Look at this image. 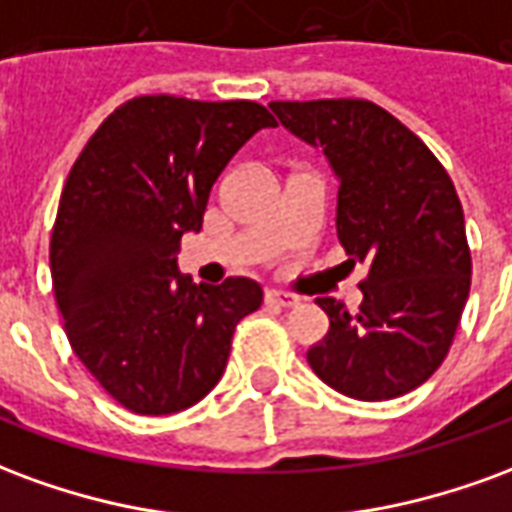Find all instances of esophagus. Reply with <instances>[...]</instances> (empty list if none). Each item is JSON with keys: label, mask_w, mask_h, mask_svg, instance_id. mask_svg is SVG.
<instances>
[{"label": "esophagus", "mask_w": 512, "mask_h": 512, "mask_svg": "<svg viewBox=\"0 0 512 512\" xmlns=\"http://www.w3.org/2000/svg\"><path fill=\"white\" fill-rule=\"evenodd\" d=\"M266 304H274V307H296L299 299L293 293H285V290H266Z\"/></svg>", "instance_id": "esophagus-1"}]
</instances>
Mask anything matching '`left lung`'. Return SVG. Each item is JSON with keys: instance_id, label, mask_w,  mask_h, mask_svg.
<instances>
[{"instance_id": "obj_1", "label": "left lung", "mask_w": 512, "mask_h": 512, "mask_svg": "<svg viewBox=\"0 0 512 512\" xmlns=\"http://www.w3.org/2000/svg\"><path fill=\"white\" fill-rule=\"evenodd\" d=\"M301 142L321 147L340 183L337 238L367 263L359 312L315 304L329 332L307 351L323 384L356 400H392L425 384L450 351L472 285L463 208L450 175L417 134L356 98L274 101Z\"/></svg>"}]
</instances>
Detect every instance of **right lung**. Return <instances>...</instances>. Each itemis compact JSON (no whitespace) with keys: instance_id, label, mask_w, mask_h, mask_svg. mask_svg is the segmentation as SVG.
Masks as SVG:
<instances>
[{"instance_id":"obj_1","label":"right lung","mask_w":512,"mask_h":512,"mask_svg":"<svg viewBox=\"0 0 512 512\" xmlns=\"http://www.w3.org/2000/svg\"><path fill=\"white\" fill-rule=\"evenodd\" d=\"M274 117L255 101L139 95L106 117L65 180L51 282L73 354L134 414L194 406L219 384L255 279L205 285L178 268L230 158Z\"/></svg>"}]
</instances>
